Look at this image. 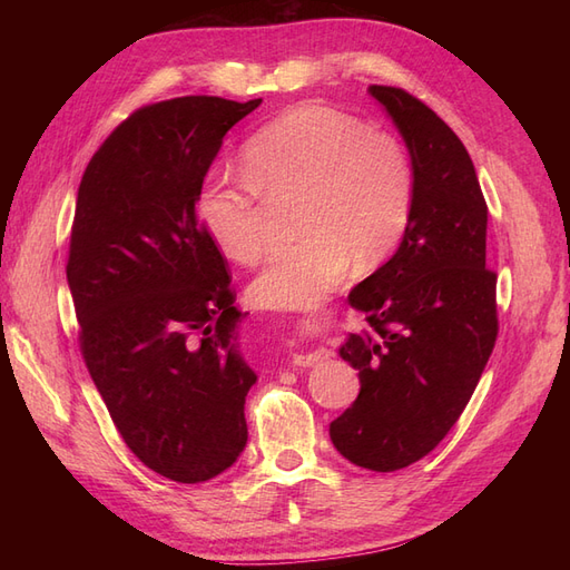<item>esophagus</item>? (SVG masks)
<instances>
[{
    "instance_id": "obj_1",
    "label": "esophagus",
    "mask_w": 570,
    "mask_h": 570,
    "mask_svg": "<svg viewBox=\"0 0 570 570\" xmlns=\"http://www.w3.org/2000/svg\"><path fill=\"white\" fill-rule=\"evenodd\" d=\"M323 358H327V352L316 350V352H306V354H295V356H292V364H295V366H314V364H321Z\"/></svg>"
}]
</instances>
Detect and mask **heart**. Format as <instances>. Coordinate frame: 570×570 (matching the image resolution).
Instances as JSON below:
<instances>
[{
    "label": "heart",
    "mask_w": 570,
    "mask_h": 570,
    "mask_svg": "<svg viewBox=\"0 0 570 570\" xmlns=\"http://www.w3.org/2000/svg\"><path fill=\"white\" fill-rule=\"evenodd\" d=\"M245 174H218L199 195L212 243L254 264L271 239V202L302 193L295 245L275 249L249 285L264 308H308L350 262L373 266L402 243L416 176L402 140L331 107L302 105L258 128L243 149Z\"/></svg>",
    "instance_id": "heart-1"
}]
</instances>
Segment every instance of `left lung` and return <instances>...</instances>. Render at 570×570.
<instances>
[{"label":"left lung","mask_w":570,"mask_h":570,"mask_svg":"<svg viewBox=\"0 0 570 570\" xmlns=\"http://www.w3.org/2000/svg\"><path fill=\"white\" fill-rule=\"evenodd\" d=\"M368 92L404 137L416 193L400 249L350 292L371 331L340 347L361 390L331 440L361 469L390 473L433 452L469 404L499 331L497 275L488 204L456 132L402 88Z\"/></svg>","instance_id":"1"}]
</instances>
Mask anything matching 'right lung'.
Returning <instances> with one entry per match:
<instances>
[{"label":"right lung","instance_id":"1","mask_svg":"<svg viewBox=\"0 0 570 570\" xmlns=\"http://www.w3.org/2000/svg\"><path fill=\"white\" fill-rule=\"evenodd\" d=\"M258 105L199 95L137 109L78 187L66 278L85 366L128 450L187 485L230 469L247 444L256 373L197 202L223 137Z\"/></svg>","mask_w":570,"mask_h":570}]
</instances>
